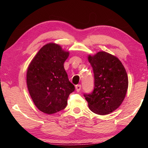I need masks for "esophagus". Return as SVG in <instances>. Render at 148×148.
Masks as SVG:
<instances>
[{"mask_svg": "<svg viewBox=\"0 0 148 148\" xmlns=\"http://www.w3.org/2000/svg\"><path fill=\"white\" fill-rule=\"evenodd\" d=\"M81 85H77L76 86V91L77 92H79L80 90H81Z\"/></svg>", "mask_w": 148, "mask_h": 148, "instance_id": "obj_1", "label": "esophagus"}]
</instances>
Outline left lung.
<instances>
[{"label": "left lung", "mask_w": 148, "mask_h": 148, "mask_svg": "<svg viewBox=\"0 0 148 148\" xmlns=\"http://www.w3.org/2000/svg\"><path fill=\"white\" fill-rule=\"evenodd\" d=\"M94 72L95 87L91 94H84L89 109L95 114L106 115L118 108L128 89L125 67L117 57L105 51L88 56Z\"/></svg>", "instance_id": "obj_1"}]
</instances>
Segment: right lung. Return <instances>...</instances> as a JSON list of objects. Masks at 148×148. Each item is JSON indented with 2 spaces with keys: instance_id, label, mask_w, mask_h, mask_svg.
Masks as SVG:
<instances>
[{
  "instance_id": "right-lung-1",
  "label": "right lung",
  "mask_w": 148,
  "mask_h": 148,
  "mask_svg": "<svg viewBox=\"0 0 148 148\" xmlns=\"http://www.w3.org/2000/svg\"><path fill=\"white\" fill-rule=\"evenodd\" d=\"M69 56V51L59 44L48 43L39 50L27 69L29 94L37 108L45 114L65 108L69 95L74 91L64 68Z\"/></svg>"
}]
</instances>
